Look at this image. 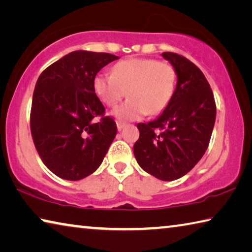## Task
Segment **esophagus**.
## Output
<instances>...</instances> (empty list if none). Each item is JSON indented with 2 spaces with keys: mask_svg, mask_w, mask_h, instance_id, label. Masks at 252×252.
Wrapping results in <instances>:
<instances>
[{
  "mask_svg": "<svg viewBox=\"0 0 252 252\" xmlns=\"http://www.w3.org/2000/svg\"><path fill=\"white\" fill-rule=\"evenodd\" d=\"M125 126H126L125 122L117 121V126H118V130H119V131H121V130L123 129V127H125Z\"/></svg>",
  "mask_w": 252,
  "mask_h": 252,
  "instance_id": "1",
  "label": "esophagus"
}]
</instances>
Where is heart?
I'll list each match as a JSON object with an SVG mask.
<instances>
[{"label":"heart","instance_id":"obj_1","mask_svg":"<svg viewBox=\"0 0 252 252\" xmlns=\"http://www.w3.org/2000/svg\"><path fill=\"white\" fill-rule=\"evenodd\" d=\"M177 85V71L169 61L134 58L122 60L110 74L93 79V91L102 103L114 106L126 93L125 103L113 110L122 120H136L146 114L158 116L171 102Z\"/></svg>","mask_w":252,"mask_h":252}]
</instances>
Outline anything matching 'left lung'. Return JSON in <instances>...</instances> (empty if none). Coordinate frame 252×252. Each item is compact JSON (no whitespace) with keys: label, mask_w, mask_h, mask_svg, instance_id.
Here are the masks:
<instances>
[{"label":"left lung","mask_w":252,"mask_h":252,"mask_svg":"<svg viewBox=\"0 0 252 252\" xmlns=\"http://www.w3.org/2000/svg\"><path fill=\"white\" fill-rule=\"evenodd\" d=\"M162 57L177 71L171 102L159 118L138 123L140 136L133 153L140 167L163 181H172L193 169L210 142L217 106L210 84L190 60L173 52Z\"/></svg>","instance_id":"obj_1"}]
</instances>
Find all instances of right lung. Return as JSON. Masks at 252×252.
Instances as JSON below:
<instances>
[{
    "mask_svg": "<svg viewBox=\"0 0 252 252\" xmlns=\"http://www.w3.org/2000/svg\"><path fill=\"white\" fill-rule=\"evenodd\" d=\"M110 53L74 51L40 74L30 126L41 160L55 176L78 181L100 167L117 125L93 91V79L118 60ZM98 121H96V119Z\"/></svg>",
    "mask_w": 252,
    "mask_h": 252,
    "instance_id": "1",
    "label": "right lung"
}]
</instances>
